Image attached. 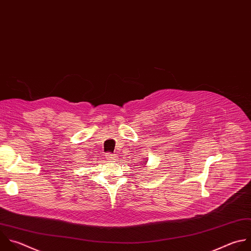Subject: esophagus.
I'll list each match as a JSON object with an SVG mask.
<instances>
[{
  "instance_id": "obj_1",
  "label": "esophagus",
  "mask_w": 251,
  "mask_h": 251,
  "mask_svg": "<svg viewBox=\"0 0 251 251\" xmlns=\"http://www.w3.org/2000/svg\"><path fill=\"white\" fill-rule=\"evenodd\" d=\"M106 155V159L108 160V161H114V159H115V155L114 154H112V153H107V154H105Z\"/></svg>"
}]
</instances>
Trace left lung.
<instances>
[{"label":"left lung","instance_id":"obj_1","mask_svg":"<svg viewBox=\"0 0 251 251\" xmlns=\"http://www.w3.org/2000/svg\"><path fill=\"white\" fill-rule=\"evenodd\" d=\"M147 161H148V160H147ZM146 170H147V169H146Z\"/></svg>","mask_w":251,"mask_h":251}]
</instances>
